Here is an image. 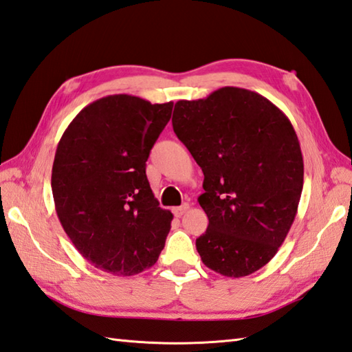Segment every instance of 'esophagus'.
Here are the masks:
<instances>
[{
    "label": "esophagus",
    "mask_w": 352,
    "mask_h": 352,
    "mask_svg": "<svg viewBox=\"0 0 352 352\" xmlns=\"http://www.w3.org/2000/svg\"><path fill=\"white\" fill-rule=\"evenodd\" d=\"M188 210H189V204H188V203H184V204H182V206H180V208H175V209H174V215L180 218V217H183L184 213L188 212Z\"/></svg>",
    "instance_id": "1"
}]
</instances>
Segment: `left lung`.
<instances>
[{"label": "left lung", "instance_id": "8db88e82", "mask_svg": "<svg viewBox=\"0 0 352 352\" xmlns=\"http://www.w3.org/2000/svg\"><path fill=\"white\" fill-rule=\"evenodd\" d=\"M172 126L204 174L198 197L209 226L203 264L244 278L272 261L298 213L304 158L288 117L250 89L223 87L178 100Z\"/></svg>", "mask_w": 352, "mask_h": 352}]
</instances>
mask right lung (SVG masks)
<instances>
[{
  "instance_id": "1",
  "label": "right lung",
  "mask_w": 352,
  "mask_h": 352,
  "mask_svg": "<svg viewBox=\"0 0 352 352\" xmlns=\"http://www.w3.org/2000/svg\"><path fill=\"white\" fill-rule=\"evenodd\" d=\"M174 103L113 94L74 117L58 143L52 190L58 218L88 263L114 276L153 267L174 215L162 209L146 162Z\"/></svg>"
}]
</instances>
